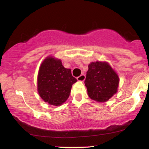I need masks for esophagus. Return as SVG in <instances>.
I'll list each match as a JSON object with an SVG mask.
<instances>
[{
    "label": "esophagus",
    "mask_w": 149,
    "mask_h": 149,
    "mask_svg": "<svg viewBox=\"0 0 149 149\" xmlns=\"http://www.w3.org/2000/svg\"><path fill=\"white\" fill-rule=\"evenodd\" d=\"M77 80H78V81H82V82H83V81H84V80H85V76L84 74L80 75V76H78V78H77Z\"/></svg>",
    "instance_id": "obj_1"
}]
</instances>
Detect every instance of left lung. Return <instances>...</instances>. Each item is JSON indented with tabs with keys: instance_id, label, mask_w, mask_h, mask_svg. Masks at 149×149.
Instances as JSON below:
<instances>
[{
	"instance_id": "1",
	"label": "left lung",
	"mask_w": 149,
	"mask_h": 149,
	"mask_svg": "<svg viewBox=\"0 0 149 149\" xmlns=\"http://www.w3.org/2000/svg\"><path fill=\"white\" fill-rule=\"evenodd\" d=\"M119 77L107 61H95L88 65L85 85L90 99L106 102L118 92Z\"/></svg>"
}]
</instances>
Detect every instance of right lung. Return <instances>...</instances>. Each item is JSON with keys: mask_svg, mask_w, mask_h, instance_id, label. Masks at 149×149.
Returning a JSON list of instances; mask_svg holds the SVG:
<instances>
[{"mask_svg": "<svg viewBox=\"0 0 149 149\" xmlns=\"http://www.w3.org/2000/svg\"><path fill=\"white\" fill-rule=\"evenodd\" d=\"M76 82L71 69L64 68L61 59L49 56L39 68L38 92L44 102L58 107L67 100L72 85Z\"/></svg>", "mask_w": 149, "mask_h": 149, "instance_id": "1", "label": "right lung"}]
</instances>
